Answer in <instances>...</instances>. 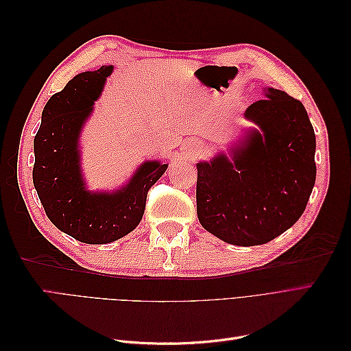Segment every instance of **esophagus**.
Instances as JSON below:
<instances>
[{
	"mask_svg": "<svg viewBox=\"0 0 351 351\" xmlns=\"http://www.w3.org/2000/svg\"><path fill=\"white\" fill-rule=\"evenodd\" d=\"M190 146H193V147H195V146H196V143H193V145H190Z\"/></svg>",
	"mask_w": 351,
	"mask_h": 351,
	"instance_id": "esophagus-1",
	"label": "esophagus"
}]
</instances>
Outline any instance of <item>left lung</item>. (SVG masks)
<instances>
[{
	"label": "left lung",
	"mask_w": 351,
	"mask_h": 351,
	"mask_svg": "<svg viewBox=\"0 0 351 351\" xmlns=\"http://www.w3.org/2000/svg\"><path fill=\"white\" fill-rule=\"evenodd\" d=\"M244 119V141L209 162H197V218L206 231L234 246H258L282 234L306 209L316 178V139L300 101L263 89Z\"/></svg>",
	"instance_id": "1"
}]
</instances>
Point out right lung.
<instances>
[{"label":"right lung","mask_w":351,"mask_h":351,"mask_svg":"<svg viewBox=\"0 0 351 351\" xmlns=\"http://www.w3.org/2000/svg\"><path fill=\"white\" fill-rule=\"evenodd\" d=\"M112 70V66H102L80 73L52 95L34 141V186L47 217L58 230L88 244L115 241L139 226L147 192L168 167L145 161L119 190L86 189L79 137Z\"/></svg>","instance_id":"right-lung-1"}]
</instances>
